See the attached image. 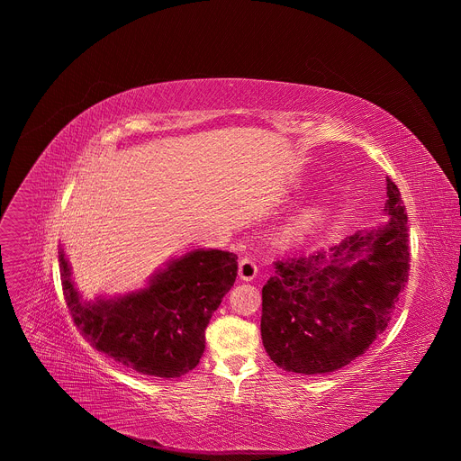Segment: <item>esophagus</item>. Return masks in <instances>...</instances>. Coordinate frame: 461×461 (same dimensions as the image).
Returning <instances> with one entry per match:
<instances>
[{
  "label": "esophagus",
  "mask_w": 461,
  "mask_h": 461,
  "mask_svg": "<svg viewBox=\"0 0 461 461\" xmlns=\"http://www.w3.org/2000/svg\"><path fill=\"white\" fill-rule=\"evenodd\" d=\"M257 276V265L251 257H242L239 262V277L242 281H253Z\"/></svg>",
  "instance_id": "obj_1"
}]
</instances>
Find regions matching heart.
<instances>
[{
  "mask_svg": "<svg viewBox=\"0 0 461 461\" xmlns=\"http://www.w3.org/2000/svg\"><path fill=\"white\" fill-rule=\"evenodd\" d=\"M321 217H322V212H321V210H310V212L303 213V215L295 221V224H294V233L303 235V233L310 231V230L321 221Z\"/></svg>",
  "mask_w": 461,
  "mask_h": 461,
  "instance_id": "b5f03b06",
  "label": "heart"
}]
</instances>
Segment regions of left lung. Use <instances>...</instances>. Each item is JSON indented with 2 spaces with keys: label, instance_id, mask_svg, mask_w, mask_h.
<instances>
[{
  "label": "left lung",
  "instance_id": "8db88e82",
  "mask_svg": "<svg viewBox=\"0 0 461 461\" xmlns=\"http://www.w3.org/2000/svg\"><path fill=\"white\" fill-rule=\"evenodd\" d=\"M384 215L330 251L274 262L262 286L260 336L270 359L297 374L343 368L384 332L411 270L407 212L386 176Z\"/></svg>",
  "mask_w": 461,
  "mask_h": 461
}]
</instances>
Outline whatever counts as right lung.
<instances>
[{"label": "right lung", "instance_id": "right-lung-1", "mask_svg": "<svg viewBox=\"0 0 461 461\" xmlns=\"http://www.w3.org/2000/svg\"><path fill=\"white\" fill-rule=\"evenodd\" d=\"M65 303L93 348L125 368L155 377H180L199 365L206 326L237 277V255L193 249L173 258L139 292L84 303L58 251Z\"/></svg>", "mask_w": 461, "mask_h": 461}]
</instances>
